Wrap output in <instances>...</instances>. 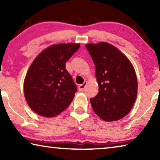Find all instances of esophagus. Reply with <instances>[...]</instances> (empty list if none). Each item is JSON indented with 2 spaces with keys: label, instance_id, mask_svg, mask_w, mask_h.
Returning <instances> with one entry per match:
<instances>
[{
  "label": "esophagus",
  "instance_id": "1",
  "mask_svg": "<svg viewBox=\"0 0 160 160\" xmlns=\"http://www.w3.org/2000/svg\"><path fill=\"white\" fill-rule=\"evenodd\" d=\"M86 85H87V82H84L82 85H79V87H78V89H79L80 91H83Z\"/></svg>",
  "mask_w": 160,
  "mask_h": 160
}]
</instances>
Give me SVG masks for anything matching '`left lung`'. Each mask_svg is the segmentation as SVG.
<instances>
[{
	"label": "left lung",
	"instance_id": "left-lung-1",
	"mask_svg": "<svg viewBox=\"0 0 160 160\" xmlns=\"http://www.w3.org/2000/svg\"><path fill=\"white\" fill-rule=\"evenodd\" d=\"M95 65L99 92L90 99L94 113L105 121L120 120L130 112L137 98L138 80L131 62L107 42L87 44Z\"/></svg>",
	"mask_w": 160,
	"mask_h": 160
}]
</instances>
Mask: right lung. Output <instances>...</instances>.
Segmentation results:
<instances>
[{
  "label": "right lung",
  "mask_w": 160,
  "mask_h": 160,
  "mask_svg": "<svg viewBox=\"0 0 160 160\" xmlns=\"http://www.w3.org/2000/svg\"><path fill=\"white\" fill-rule=\"evenodd\" d=\"M80 46L75 43L53 44L30 65L24 80V94L29 107L37 114L53 117L72 101L77 88L65 66Z\"/></svg>",
  "instance_id": "obj_1"
}]
</instances>
